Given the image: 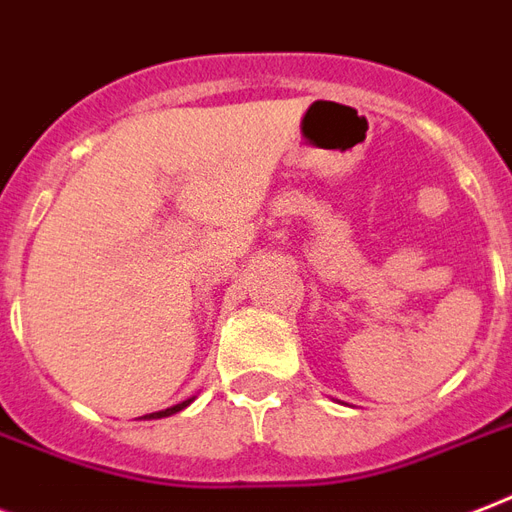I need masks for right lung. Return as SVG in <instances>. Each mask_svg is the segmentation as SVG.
<instances>
[{
    "instance_id": "right-lung-1",
    "label": "right lung",
    "mask_w": 512,
    "mask_h": 512,
    "mask_svg": "<svg viewBox=\"0 0 512 512\" xmlns=\"http://www.w3.org/2000/svg\"><path fill=\"white\" fill-rule=\"evenodd\" d=\"M190 405V400H185V403L174 405V408H166V411H158V413H150V416H144V419H163V416H171V413L182 411V408H187Z\"/></svg>"
}]
</instances>
